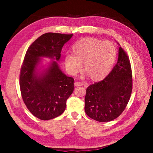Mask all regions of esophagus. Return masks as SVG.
<instances>
[{
    "mask_svg": "<svg viewBox=\"0 0 153 153\" xmlns=\"http://www.w3.org/2000/svg\"><path fill=\"white\" fill-rule=\"evenodd\" d=\"M83 85V84L82 82H75V87H78V86H82Z\"/></svg>",
    "mask_w": 153,
    "mask_h": 153,
    "instance_id": "1",
    "label": "esophagus"
}]
</instances>
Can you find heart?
Segmentation results:
<instances>
[{
  "label": "heart",
  "mask_w": 153,
  "mask_h": 153,
  "mask_svg": "<svg viewBox=\"0 0 153 153\" xmlns=\"http://www.w3.org/2000/svg\"><path fill=\"white\" fill-rule=\"evenodd\" d=\"M71 54L64 56L65 66L71 75L84 71L90 80L98 82L105 78L112 69L116 58V50L110 41L92 37L78 40L71 47Z\"/></svg>",
  "instance_id": "obj_1"
}]
</instances>
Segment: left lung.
Returning <instances> with one entry per match:
<instances>
[{"label": "left lung", "mask_w": 153, "mask_h": 153, "mask_svg": "<svg viewBox=\"0 0 153 153\" xmlns=\"http://www.w3.org/2000/svg\"><path fill=\"white\" fill-rule=\"evenodd\" d=\"M131 91L130 62L126 53L119 47L117 62L112 71L102 81L87 88L85 112L97 121H112L126 108Z\"/></svg>", "instance_id": "1"}]
</instances>
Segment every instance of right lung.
Masks as SVG:
<instances>
[{"mask_svg": "<svg viewBox=\"0 0 153 153\" xmlns=\"http://www.w3.org/2000/svg\"><path fill=\"white\" fill-rule=\"evenodd\" d=\"M73 34L53 32L41 35L27 50L21 68L20 86L23 100L35 117L46 121L61 115L74 91V79L66 76L57 62L64 45ZM53 60L46 68L41 58Z\"/></svg>", "mask_w": 153, "mask_h": 153, "instance_id": "add662e5", "label": "right lung"}]
</instances>
